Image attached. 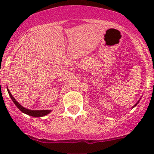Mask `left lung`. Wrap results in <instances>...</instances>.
<instances>
[{"label": "left lung", "mask_w": 154, "mask_h": 154, "mask_svg": "<svg viewBox=\"0 0 154 154\" xmlns=\"http://www.w3.org/2000/svg\"><path fill=\"white\" fill-rule=\"evenodd\" d=\"M137 103H138V102H137ZM137 103H136V104H135V106H133V107H135V106H136V105H137Z\"/></svg>", "instance_id": "left-lung-1"}]
</instances>
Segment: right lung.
<instances>
[{
  "instance_id": "obj_1",
  "label": "right lung",
  "mask_w": 154,
  "mask_h": 154,
  "mask_svg": "<svg viewBox=\"0 0 154 154\" xmlns=\"http://www.w3.org/2000/svg\"><path fill=\"white\" fill-rule=\"evenodd\" d=\"M7 90H8V94H9L11 98V100H13L14 103H15V105L17 106V108L20 110L22 112L24 113V114H27V115H29V116H34V117H40V116H43L45 115H47L48 114H49V113L51 112V110H37V111H32V110H29V109H26V108L23 107L22 106H21L20 104H19L18 102L17 101L14 99V98L13 96H12L11 93H10V91H8V89L7 88Z\"/></svg>"
}]
</instances>
